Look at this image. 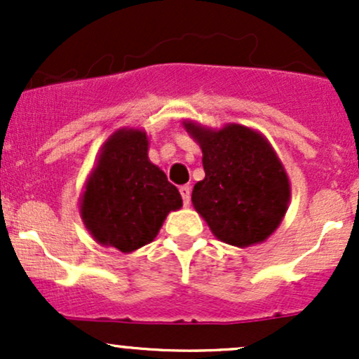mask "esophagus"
<instances>
[{
    "label": "esophagus",
    "instance_id": "obj_1",
    "mask_svg": "<svg viewBox=\"0 0 359 359\" xmlns=\"http://www.w3.org/2000/svg\"><path fill=\"white\" fill-rule=\"evenodd\" d=\"M179 191H180V196H182L184 205H189V203H191V187H189V185H182Z\"/></svg>",
    "mask_w": 359,
    "mask_h": 359
}]
</instances>
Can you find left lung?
Wrapping results in <instances>:
<instances>
[{
  "label": "left lung",
  "mask_w": 359,
  "mask_h": 359,
  "mask_svg": "<svg viewBox=\"0 0 359 359\" xmlns=\"http://www.w3.org/2000/svg\"><path fill=\"white\" fill-rule=\"evenodd\" d=\"M203 148L204 180L194 185L192 204L217 240L233 246L265 241L282 222L290 184L273 148L241 125L208 130L184 123Z\"/></svg>",
  "instance_id": "left-lung-1"
}]
</instances>
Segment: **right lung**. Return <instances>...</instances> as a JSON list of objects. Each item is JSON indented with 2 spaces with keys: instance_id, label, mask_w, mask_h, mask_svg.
I'll return each mask as SVG.
<instances>
[{
  "instance_id": "right-lung-1",
  "label": "right lung",
  "mask_w": 359,
  "mask_h": 359,
  "mask_svg": "<svg viewBox=\"0 0 359 359\" xmlns=\"http://www.w3.org/2000/svg\"><path fill=\"white\" fill-rule=\"evenodd\" d=\"M180 205L175 185L148 160L147 135L119 130L102 147L81 214L94 240L130 253L154 241L167 214Z\"/></svg>"
}]
</instances>
